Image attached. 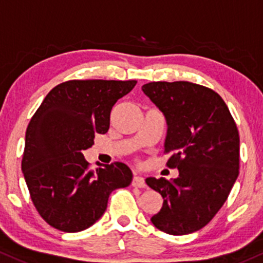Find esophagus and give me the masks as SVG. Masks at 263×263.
<instances>
[{"mask_svg":"<svg viewBox=\"0 0 263 263\" xmlns=\"http://www.w3.org/2000/svg\"><path fill=\"white\" fill-rule=\"evenodd\" d=\"M132 185L133 187H138V188H145L146 187L145 180H144V178L140 176H134V178H133Z\"/></svg>","mask_w":263,"mask_h":263,"instance_id":"1","label":"esophagus"}]
</instances>
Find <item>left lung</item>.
I'll return each mask as SVG.
<instances>
[{
    "label": "left lung",
    "mask_w": 263,
    "mask_h": 263,
    "mask_svg": "<svg viewBox=\"0 0 263 263\" xmlns=\"http://www.w3.org/2000/svg\"><path fill=\"white\" fill-rule=\"evenodd\" d=\"M142 90L164 114V153L172 154L166 166L179 171L173 180L145 179L164 199L151 221L174 236L193 233L221 210L238 177V129L223 99L210 87L153 81Z\"/></svg>",
    "instance_id": "obj_1"
}]
</instances>
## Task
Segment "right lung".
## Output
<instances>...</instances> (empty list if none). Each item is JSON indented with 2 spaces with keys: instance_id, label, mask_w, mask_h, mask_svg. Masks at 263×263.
<instances>
[{
  "instance_id": "right-lung-1",
  "label": "right lung",
  "mask_w": 263,
  "mask_h": 263,
  "mask_svg": "<svg viewBox=\"0 0 263 263\" xmlns=\"http://www.w3.org/2000/svg\"><path fill=\"white\" fill-rule=\"evenodd\" d=\"M137 81L69 80L55 86L26 130L22 173L39 214L63 232H80L100 218L110 193L132 183L133 173L114 162L89 169L83 152L95 134L109 130L110 112Z\"/></svg>"
}]
</instances>
